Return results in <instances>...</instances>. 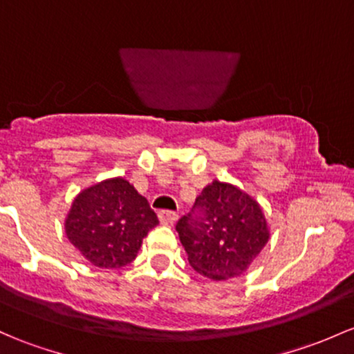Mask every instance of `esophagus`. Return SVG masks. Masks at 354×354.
<instances>
[{
	"label": "esophagus",
	"mask_w": 354,
	"mask_h": 354,
	"mask_svg": "<svg viewBox=\"0 0 354 354\" xmlns=\"http://www.w3.org/2000/svg\"><path fill=\"white\" fill-rule=\"evenodd\" d=\"M158 217H159V221H161V224L173 225L174 222H176L178 214H176V212H171V210H159Z\"/></svg>",
	"instance_id": "esophagus-1"
}]
</instances>
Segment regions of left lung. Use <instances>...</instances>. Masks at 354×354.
Segmentation results:
<instances>
[{"label":"left lung","mask_w":354,"mask_h":354,"mask_svg":"<svg viewBox=\"0 0 354 354\" xmlns=\"http://www.w3.org/2000/svg\"><path fill=\"white\" fill-rule=\"evenodd\" d=\"M176 230L189 265L210 280L243 274L270 239L259 203L221 181L203 188Z\"/></svg>","instance_id":"left-lung-1"}]
</instances>
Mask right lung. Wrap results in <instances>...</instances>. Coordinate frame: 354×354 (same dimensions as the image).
<instances>
[{
  "instance_id": "1",
  "label": "right lung",
  "mask_w": 354,
  "mask_h": 354,
  "mask_svg": "<svg viewBox=\"0 0 354 354\" xmlns=\"http://www.w3.org/2000/svg\"><path fill=\"white\" fill-rule=\"evenodd\" d=\"M158 224L147 200L124 178H113L74 198L66 234L91 265L113 270L136 259L142 239Z\"/></svg>"
}]
</instances>
